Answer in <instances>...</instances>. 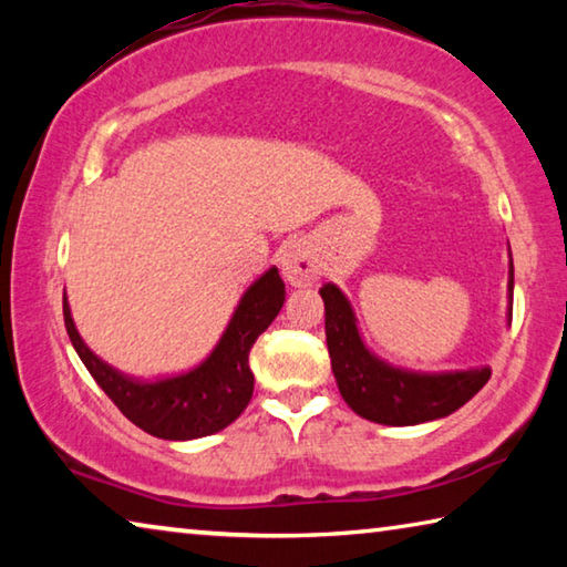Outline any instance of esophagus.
Masks as SVG:
<instances>
[{"label":"esophagus","mask_w":567,"mask_h":567,"mask_svg":"<svg viewBox=\"0 0 567 567\" xmlns=\"http://www.w3.org/2000/svg\"><path fill=\"white\" fill-rule=\"evenodd\" d=\"M280 267H282V277L292 287L312 285L320 275V265L315 260L312 249L305 243H292L287 247L280 257Z\"/></svg>","instance_id":"1"}]
</instances>
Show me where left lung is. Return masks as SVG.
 <instances>
[{
  "label": "left lung",
  "instance_id": "8db88e82",
  "mask_svg": "<svg viewBox=\"0 0 567 567\" xmlns=\"http://www.w3.org/2000/svg\"><path fill=\"white\" fill-rule=\"evenodd\" d=\"M507 257H511V270H507V324H511L515 285L511 245H507ZM320 295L334 380L342 400L360 417L392 427L447 417L491 380V368L420 372L390 364L364 344L352 305L340 287L324 282Z\"/></svg>",
  "mask_w": 567,
  "mask_h": 567
}]
</instances>
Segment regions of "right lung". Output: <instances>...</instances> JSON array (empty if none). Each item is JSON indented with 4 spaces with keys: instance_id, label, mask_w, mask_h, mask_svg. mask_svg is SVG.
Wrapping results in <instances>:
<instances>
[{
    "instance_id": "add662e5",
    "label": "right lung",
    "mask_w": 567,
    "mask_h": 567,
    "mask_svg": "<svg viewBox=\"0 0 567 567\" xmlns=\"http://www.w3.org/2000/svg\"><path fill=\"white\" fill-rule=\"evenodd\" d=\"M285 302V282L277 267L247 287L213 352L187 372L165 380L140 382L100 360L74 328L64 292V324L76 354L122 410V415L145 433L162 440H197L215 435L235 422L252 398L255 375L249 350L270 328Z\"/></svg>"
}]
</instances>
